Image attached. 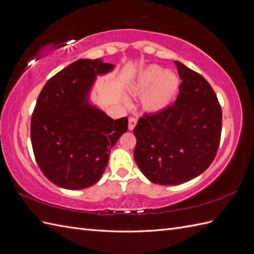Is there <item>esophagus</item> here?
<instances>
[{
    "instance_id": "1",
    "label": "esophagus",
    "mask_w": 254,
    "mask_h": 254,
    "mask_svg": "<svg viewBox=\"0 0 254 254\" xmlns=\"http://www.w3.org/2000/svg\"><path fill=\"white\" fill-rule=\"evenodd\" d=\"M136 123H137V119L136 118H134V117L128 118V130L132 131L133 128L135 127Z\"/></svg>"
}]
</instances>
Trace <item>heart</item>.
Here are the masks:
<instances>
[{
	"mask_svg": "<svg viewBox=\"0 0 254 254\" xmlns=\"http://www.w3.org/2000/svg\"><path fill=\"white\" fill-rule=\"evenodd\" d=\"M179 78L172 72H165L159 65H148L137 74L130 85L133 94L142 95V105L149 112L166 109L179 89Z\"/></svg>",
	"mask_w": 254,
	"mask_h": 254,
	"instance_id": "obj_1",
	"label": "heart"
}]
</instances>
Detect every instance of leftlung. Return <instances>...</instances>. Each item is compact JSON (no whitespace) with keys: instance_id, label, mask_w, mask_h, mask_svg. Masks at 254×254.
Returning <instances> with one entry per match:
<instances>
[{"instance_id":"1","label":"left lung","mask_w":254,"mask_h":254,"mask_svg":"<svg viewBox=\"0 0 254 254\" xmlns=\"http://www.w3.org/2000/svg\"><path fill=\"white\" fill-rule=\"evenodd\" d=\"M182 83L174 105L144 115L134 127V158L153 183H185L206 170L222 135V107L201 74L175 62Z\"/></svg>"}]
</instances>
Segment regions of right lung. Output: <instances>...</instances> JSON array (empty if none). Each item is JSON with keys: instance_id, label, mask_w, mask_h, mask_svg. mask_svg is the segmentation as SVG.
<instances>
[{"instance_id": "obj_1", "label": "right lung", "mask_w": 254, "mask_h": 254, "mask_svg": "<svg viewBox=\"0 0 254 254\" xmlns=\"http://www.w3.org/2000/svg\"><path fill=\"white\" fill-rule=\"evenodd\" d=\"M98 59H82L52 76L38 96L31 116L35 158L48 179L68 190L98 182L110 149L127 130V118L113 120L86 102L97 75L112 69Z\"/></svg>"}]
</instances>
